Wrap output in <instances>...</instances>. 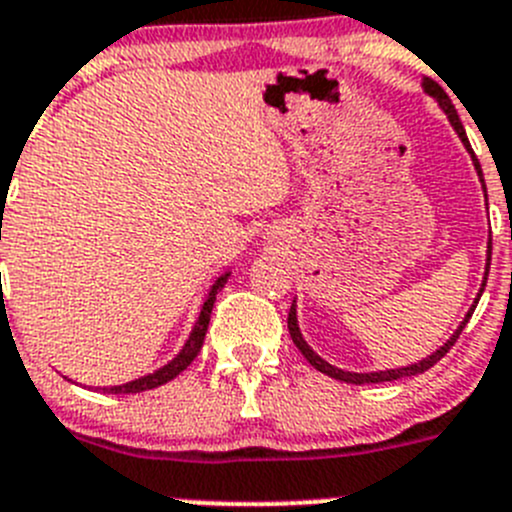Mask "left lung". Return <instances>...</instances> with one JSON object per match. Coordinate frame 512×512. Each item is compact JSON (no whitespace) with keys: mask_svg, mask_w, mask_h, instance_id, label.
<instances>
[{"mask_svg":"<svg viewBox=\"0 0 512 512\" xmlns=\"http://www.w3.org/2000/svg\"><path fill=\"white\" fill-rule=\"evenodd\" d=\"M423 91H426L428 96H434V99L439 101V107L444 109V114H446V117H449V122H451V127H454V132H457L459 140L464 142V147H467V153L472 155L474 170H477V176H480V181H482V188H485V178H482V168H480V163H477V158H474L472 145H469V140H467V132H464V127H462V119H459L457 109H454V104H451V99H449V96H446V91L441 89V86L436 84V81H431V78H426V81H423ZM485 196H487V191H485ZM490 260H492V239H487V265H485V280H482L480 293H477V298H474V306L469 308L467 316H464V321H462V324L457 326V331H454V334H451L449 339H446V342L441 344V347L436 349L434 354H428L426 359H421V362H416V365L398 367V370H380V372H347V370H339V367L329 365V362H326V359H321L319 354L313 352V349L308 347V344H306V339H303L301 329H298L296 301H293V306H290V313H288V331H290V336H293V344H296V347L301 349V354H303V357L308 359V362H311V367H316V370L324 372V375L334 377V380L352 382V385H370V382H390V380H400V377L421 375V372L431 370V367H434L436 362H439V359L444 357V354L449 352L451 347H454V342H457V339H459V334H462V329H464V326H467V321L472 319L474 308H477V301H480L482 290H485L487 273H490Z\"/></svg>","mask_w":512,"mask_h":512,"instance_id":"left-lung-1","label":"left lung"}]
</instances>
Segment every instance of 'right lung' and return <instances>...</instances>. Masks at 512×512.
<instances>
[{"label":"right lung","mask_w":512,"mask_h":512,"mask_svg":"<svg viewBox=\"0 0 512 512\" xmlns=\"http://www.w3.org/2000/svg\"><path fill=\"white\" fill-rule=\"evenodd\" d=\"M227 280H229V273L219 275V278L214 280V285H211V288H209V296L204 298V306H201L199 319H196V324H193L191 334H188L186 344H183V349L176 354V357L170 359L168 365H163V367H160V370H155L153 375L137 377V380H132V382H124V385H112V388H99V390H104V393H112V395L142 393V390H153V388H158V385H165V382H168V380H173V377L181 375V372L186 370L188 365H191L193 359H196V354L201 352V344H204L206 329H209L211 308H214L216 293H219V290L224 288V283H227Z\"/></svg>","instance_id":"1"}]
</instances>
